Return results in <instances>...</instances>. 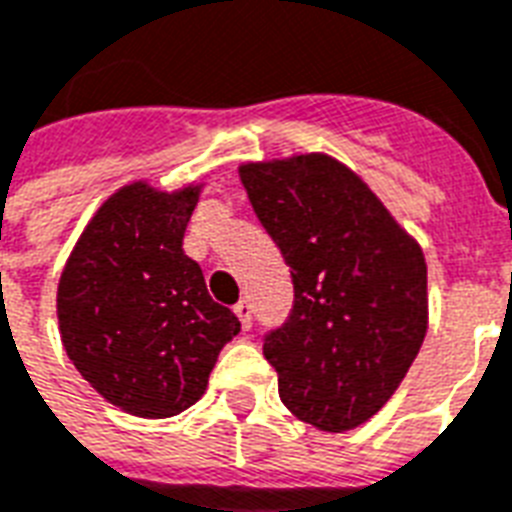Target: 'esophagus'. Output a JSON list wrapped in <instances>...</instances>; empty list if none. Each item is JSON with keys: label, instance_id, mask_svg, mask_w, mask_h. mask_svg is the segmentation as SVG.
<instances>
[{"label": "esophagus", "instance_id": "34e87169", "mask_svg": "<svg viewBox=\"0 0 512 512\" xmlns=\"http://www.w3.org/2000/svg\"><path fill=\"white\" fill-rule=\"evenodd\" d=\"M233 311H236V317L241 319V327H244V330H249V327H252V303H249L247 298L239 300V303L233 306Z\"/></svg>", "mask_w": 512, "mask_h": 512}]
</instances>
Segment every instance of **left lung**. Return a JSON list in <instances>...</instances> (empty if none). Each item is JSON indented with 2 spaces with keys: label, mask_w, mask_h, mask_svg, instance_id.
<instances>
[{
  "label": "left lung",
  "mask_w": 512,
  "mask_h": 512,
  "mask_svg": "<svg viewBox=\"0 0 512 512\" xmlns=\"http://www.w3.org/2000/svg\"><path fill=\"white\" fill-rule=\"evenodd\" d=\"M290 265L295 300L263 338L300 421L346 432L395 395L427 335L424 252L351 169L322 152L239 169Z\"/></svg>",
  "instance_id": "8db88e82"
}]
</instances>
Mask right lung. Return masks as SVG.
<instances>
[{"instance_id": "1", "label": "right lung", "mask_w": 512, "mask_h": 512, "mask_svg": "<svg viewBox=\"0 0 512 512\" xmlns=\"http://www.w3.org/2000/svg\"><path fill=\"white\" fill-rule=\"evenodd\" d=\"M201 185L120 187L74 244L58 282V330L80 376L107 403L169 419L201 400L241 322L214 303L182 249Z\"/></svg>"}]
</instances>
